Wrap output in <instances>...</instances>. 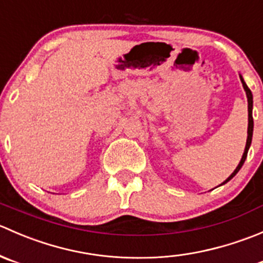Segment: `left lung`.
Listing matches in <instances>:
<instances>
[{
    "label": "left lung",
    "instance_id": "8db88e82",
    "mask_svg": "<svg viewBox=\"0 0 263 263\" xmlns=\"http://www.w3.org/2000/svg\"><path fill=\"white\" fill-rule=\"evenodd\" d=\"M240 80H242L243 87H245L246 94H247V99H248V137H247L246 150H245V153H243L242 159H240V163L238 164L237 169H235V171L233 172L232 176H230L229 178H228L227 181H225L224 183L229 182L230 179H232L233 177H234L235 174H237L238 172H239V169L242 168L243 164H245L246 158H247V154H248V148H249V146H251V142H252V135H253V117H252V107H253V98H252V91H251V90H249V87L246 85V82H245V80H243V79H242V76H240ZM224 183H222V184H224Z\"/></svg>",
    "mask_w": 263,
    "mask_h": 263
}]
</instances>
